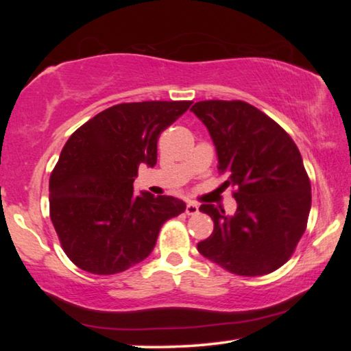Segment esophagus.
I'll use <instances>...</instances> for the list:
<instances>
[{
    "label": "esophagus",
    "mask_w": 351,
    "mask_h": 351,
    "mask_svg": "<svg viewBox=\"0 0 351 351\" xmlns=\"http://www.w3.org/2000/svg\"><path fill=\"white\" fill-rule=\"evenodd\" d=\"M198 212H199V207H198V204H195V203H187V206H186V213H187V215H197Z\"/></svg>",
    "instance_id": "obj_1"
}]
</instances>
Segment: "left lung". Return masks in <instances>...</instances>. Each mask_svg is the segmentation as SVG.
<instances>
[{
  "label": "left lung",
  "instance_id": "1",
  "mask_svg": "<svg viewBox=\"0 0 351 351\" xmlns=\"http://www.w3.org/2000/svg\"><path fill=\"white\" fill-rule=\"evenodd\" d=\"M195 112L209 130L226 186L237 190V212L199 207L213 232L198 251L237 276H265L293 255L306 229L311 184L291 136L269 116L243 100H203Z\"/></svg>",
  "mask_w": 351,
  "mask_h": 351
}]
</instances>
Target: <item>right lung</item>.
<instances>
[{"mask_svg": "<svg viewBox=\"0 0 351 351\" xmlns=\"http://www.w3.org/2000/svg\"><path fill=\"white\" fill-rule=\"evenodd\" d=\"M192 105L119 104L71 134L49 178V213L64 254L80 269L117 274L152 254L167 219L186 203L134 193L141 164L154 167L158 138Z\"/></svg>", "mask_w": 351, "mask_h": 351, "instance_id": "obj_1", "label": "right lung"}]
</instances>
